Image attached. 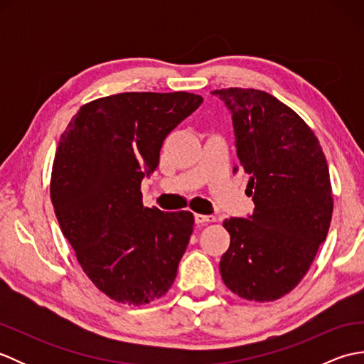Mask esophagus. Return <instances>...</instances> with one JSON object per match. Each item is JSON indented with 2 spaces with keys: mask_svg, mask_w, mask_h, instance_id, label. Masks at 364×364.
Wrapping results in <instances>:
<instances>
[{
  "mask_svg": "<svg viewBox=\"0 0 364 364\" xmlns=\"http://www.w3.org/2000/svg\"><path fill=\"white\" fill-rule=\"evenodd\" d=\"M194 219H196V223H210V222H215L214 215H205V214H196Z\"/></svg>",
  "mask_w": 364,
  "mask_h": 364,
  "instance_id": "obj_1",
  "label": "esophagus"
}]
</instances>
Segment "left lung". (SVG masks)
Instances as JSON below:
<instances>
[{
  "label": "left lung",
  "instance_id": "8db88e82",
  "mask_svg": "<svg viewBox=\"0 0 364 364\" xmlns=\"http://www.w3.org/2000/svg\"><path fill=\"white\" fill-rule=\"evenodd\" d=\"M233 117L237 164L250 180L255 211L223 222L230 247L220 258L227 288L272 301L301 282L326 241L333 197L326 154L313 129L264 90H213Z\"/></svg>",
  "mask_w": 364,
  "mask_h": 364
}]
</instances>
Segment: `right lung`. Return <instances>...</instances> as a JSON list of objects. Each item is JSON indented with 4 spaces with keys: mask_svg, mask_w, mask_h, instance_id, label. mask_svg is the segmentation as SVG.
Returning <instances> with one entry per match:
<instances>
[{
    "mask_svg": "<svg viewBox=\"0 0 364 364\" xmlns=\"http://www.w3.org/2000/svg\"><path fill=\"white\" fill-rule=\"evenodd\" d=\"M202 102L189 92L103 97L82 105L59 139L50 181L59 227L84 274L119 304H150L173 284L194 214L145 208L141 183Z\"/></svg>",
    "mask_w": 364,
    "mask_h": 364,
    "instance_id": "obj_1",
    "label": "right lung"
}]
</instances>
